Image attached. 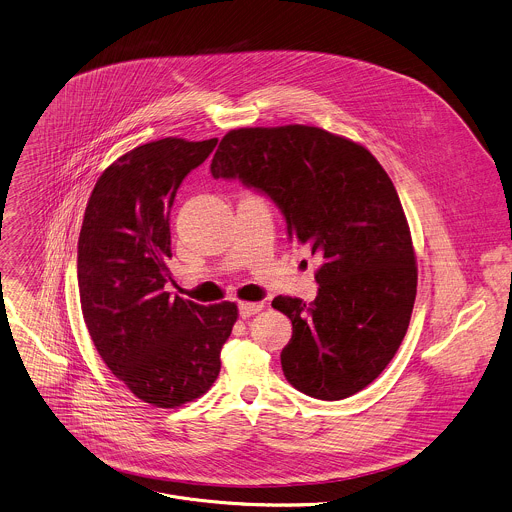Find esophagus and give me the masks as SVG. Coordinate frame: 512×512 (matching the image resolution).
<instances>
[{
  "instance_id": "obj_1",
  "label": "esophagus",
  "mask_w": 512,
  "mask_h": 512,
  "mask_svg": "<svg viewBox=\"0 0 512 512\" xmlns=\"http://www.w3.org/2000/svg\"><path fill=\"white\" fill-rule=\"evenodd\" d=\"M261 309H263V303H239V315H241L243 319H247V317L259 313Z\"/></svg>"
}]
</instances>
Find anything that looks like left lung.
<instances>
[{
    "mask_svg": "<svg viewBox=\"0 0 512 512\" xmlns=\"http://www.w3.org/2000/svg\"><path fill=\"white\" fill-rule=\"evenodd\" d=\"M281 211L289 241L321 257L313 303L275 297L293 323L281 351L287 381L321 399H347L395 357L411 321L417 267L397 189L359 143L319 127L229 131L211 161Z\"/></svg>",
    "mask_w": 512,
    "mask_h": 512,
    "instance_id": "8db88e82",
    "label": "left lung"
}]
</instances>
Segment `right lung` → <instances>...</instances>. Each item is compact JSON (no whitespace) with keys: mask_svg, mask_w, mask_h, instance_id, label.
Here are the masks:
<instances>
[{"mask_svg":"<svg viewBox=\"0 0 512 512\" xmlns=\"http://www.w3.org/2000/svg\"><path fill=\"white\" fill-rule=\"evenodd\" d=\"M217 137L135 147L97 179L77 243L81 313L109 371L143 403L173 409L215 383L237 305L171 297L169 215Z\"/></svg>","mask_w":512,"mask_h":512,"instance_id":"right-lung-1","label":"right lung"}]
</instances>
